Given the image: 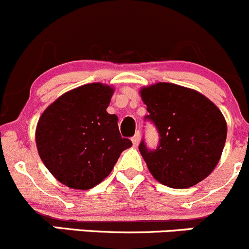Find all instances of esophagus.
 <instances>
[{"instance_id": "1", "label": "esophagus", "mask_w": 249, "mask_h": 249, "mask_svg": "<svg viewBox=\"0 0 249 249\" xmlns=\"http://www.w3.org/2000/svg\"><path fill=\"white\" fill-rule=\"evenodd\" d=\"M132 142H133V145H134V146H138V144H139V142H140V133L139 132H137L134 135H133Z\"/></svg>"}]
</instances>
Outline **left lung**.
<instances>
[{"instance_id": "left-lung-1", "label": "left lung", "mask_w": 249, "mask_h": 249, "mask_svg": "<svg viewBox=\"0 0 249 249\" xmlns=\"http://www.w3.org/2000/svg\"><path fill=\"white\" fill-rule=\"evenodd\" d=\"M140 95L159 132V145L149 149L144 139L139 151L150 173L163 185L186 189L207 178L215 168L226 140L220 110L194 89L160 82L142 88Z\"/></svg>"}]
</instances>
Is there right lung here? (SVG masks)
Returning a JSON list of instances; mask_svg holds the SVG:
<instances>
[{"mask_svg":"<svg viewBox=\"0 0 249 249\" xmlns=\"http://www.w3.org/2000/svg\"><path fill=\"white\" fill-rule=\"evenodd\" d=\"M114 89L89 83L65 93L38 120L36 145L42 162L64 185L88 190L104 180L132 142L107 114Z\"/></svg>","mask_w":249,"mask_h":249,"instance_id":"add662e5","label":"right lung"}]
</instances>
